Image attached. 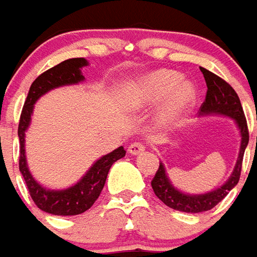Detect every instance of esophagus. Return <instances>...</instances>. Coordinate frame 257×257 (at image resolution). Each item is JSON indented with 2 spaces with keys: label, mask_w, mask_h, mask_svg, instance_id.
Here are the masks:
<instances>
[{
  "label": "esophagus",
  "mask_w": 257,
  "mask_h": 257,
  "mask_svg": "<svg viewBox=\"0 0 257 257\" xmlns=\"http://www.w3.org/2000/svg\"><path fill=\"white\" fill-rule=\"evenodd\" d=\"M145 151V145L143 143H133L128 147V152L132 155H141Z\"/></svg>",
  "instance_id": "1"
}]
</instances>
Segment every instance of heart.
Wrapping results in <instances>:
<instances>
[{
    "instance_id": "heart-1",
    "label": "heart",
    "mask_w": 257,
    "mask_h": 257,
    "mask_svg": "<svg viewBox=\"0 0 257 257\" xmlns=\"http://www.w3.org/2000/svg\"><path fill=\"white\" fill-rule=\"evenodd\" d=\"M183 76L169 69H159L133 85L124 96L128 109H141L165 101L161 110V121L177 123L195 103L196 88L191 81H181Z\"/></svg>"
}]
</instances>
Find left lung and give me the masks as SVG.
Listing matches in <instances>:
<instances>
[{
    "mask_svg": "<svg viewBox=\"0 0 257 257\" xmlns=\"http://www.w3.org/2000/svg\"><path fill=\"white\" fill-rule=\"evenodd\" d=\"M201 72L206 81L207 91L205 102L202 103L201 112L202 116L206 114H221V116H228L234 120L241 133V148L239 155L236 159L235 167L231 173L230 178L225 181L221 187L216 190L209 191L205 194H185L177 190L167 177L166 169L163 163H159V169L155 174L152 180V188H154L155 195L158 196L166 206L172 207L174 210L185 213H201L210 210L216 206L220 201H223L225 195L235 187L239 181L242 169V159L245 154V148L248 147L249 143V132L246 119L243 114L241 101L236 95L234 88L231 87L227 81L216 76L212 72H209L205 67H201ZM257 141V140H256Z\"/></svg>",
    "mask_w": 257,
    "mask_h": 257,
    "instance_id": "8db88e82",
    "label": "left lung"
}]
</instances>
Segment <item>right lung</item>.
I'll return each instance as SVG.
<instances>
[{
    "instance_id": "add662e5",
    "label": "right lung",
    "mask_w": 257,
    "mask_h": 257,
    "mask_svg": "<svg viewBox=\"0 0 257 257\" xmlns=\"http://www.w3.org/2000/svg\"><path fill=\"white\" fill-rule=\"evenodd\" d=\"M87 65L88 62L84 58H72V59L61 62L59 65L51 67L47 72L40 74L30 85V90L22 109L19 127H18V136H19V143H21L19 170L26 181L27 190L38 209H41L43 212L55 214V216H74V214H80L88 210L102 191L106 177H108L109 169L112 167L114 162L121 159L125 155L123 147L114 149L110 154L103 155L102 158H99L88 169V172L81 177L79 183H76L66 190L45 188L34 180L27 167L25 136L32 121L34 103L37 102L40 96H43L54 88L84 81L81 69Z\"/></svg>"
}]
</instances>
